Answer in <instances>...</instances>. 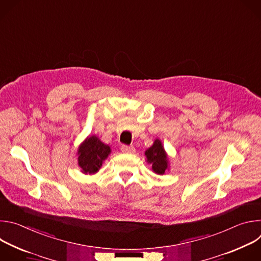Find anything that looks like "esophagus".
Instances as JSON below:
<instances>
[{"label": "esophagus", "mask_w": 261, "mask_h": 261, "mask_svg": "<svg viewBox=\"0 0 261 261\" xmlns=\"http://www.w3.org/2000/svg\"><path fill=\"white\" fill-rule=\"evenodd\" d=\"M121 151L123 153H134L135 148L133 145H122L121 146Z\"/></svg>", "instance_id": "1"}]
</instances>
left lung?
I'll use <instances>...</instances> for the list:
<instances>
[{"mask_svg": "<svg viewBox=\"0 0 261 261\" xmlns=\"http://www.w3.org/2000/svg\"><path fill=\"white\" fill-rule=\"evenodd\" d=\"M146 162L151 165L152 170L159 175H163L169 170V159L168 155L163 146L162 141L156 138L152 144L144 152Z\"/></svg>", "mask_w": 261, "mask_h": 261, "instance_id": "1", "label": "left lung"}]
</instances>
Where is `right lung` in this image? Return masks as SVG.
Segmentation results:
<instances>
[{
    "instance_id": "right-lung-1",
    "label": "right lung",
    "mask_w": 261,
    "mask_h": 261,
    "mask_svg": "<svg viewBox=\"0 0 261 261\" xmlns=\"http://www.w3.org/2000/svg\"><path fill=\"white\" fill-rule=\"evenodd\" d=\"M110 153V146L102 142L98 136H88L80 144L76 152L77 163L81 171L84 174L97 173Z\"/></svg>"
}]
</instances>
